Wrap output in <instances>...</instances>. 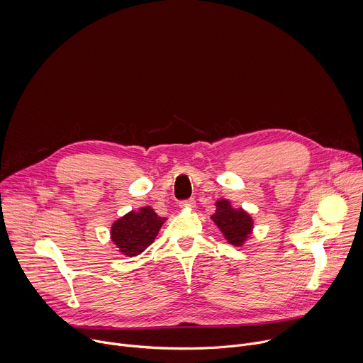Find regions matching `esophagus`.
<instances>
[{"instance_id": "obj_1", "label": "esophagus", "mask_w": 363, "mask_h": 363, "mask_svg": "<svg viewBox=\"0 0 363 363\" xmlns=\"http://www.w3.org/2000/svg\"><path fill=\"white\" fill-rule=\"evenodd\" d=\"M195 199L194 198H189V199H185V201H182L181 203H179V206L181 208H184V210H192L194 206H195Z\"/></svg>"}]
</instances>
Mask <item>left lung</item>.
<instances>
[{
	"label": "left lung",
	"instance_id": "8db88e82",
	"mask_svg": "<svg viewBox=\"0 0 363 363\" xmlns=\"http://www.w3.org/2000/svg\"><path fill=\"white\" fill-rule=\"evenodd\" d=\"M216 208V214L211 216V220L220 228L225 240L235 247L244 245L254 228L251 216L242 208H234L228 199H218Z\"/></svg>",
	"mask_w": 363,
	"mask_h": 363
}]
</instances>
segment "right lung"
<instances>
[{
  "instance_id": "right-lung-1",
  "label": "right lung",
  "mask_w": 363,
  "mask_h": 363,
  "mask_svg": "<svg viewBox=\"0 0 363 363\" xmlns=\"http://www.w3.org/2000/svg\"><path fill=\"white\" fill-rule=\"evenodd\" d=\"M165 218L153 211L152 206H142L116 220L111 228L113 244L126 257L143 252L157 238Z\"/></svg>"
}]
</instances>
